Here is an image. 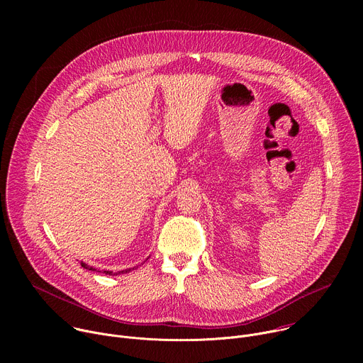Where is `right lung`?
Masks as SVG:
<instances>
[{
	"label": "right lung",
	"mask_w": 363,
	"mask_h": 363,
	"mask_svg": "<svg viewBox=\"0 0 363 363\" xmlns=\"http://www.w3.org/2000/svg\"><path fill=\"white\" fill-rule=\"evenodd\" d=\"M82 264V267L83 269H86V270H90V272H96V273H100L97 269H94V267H91V266H87L86 263H80ZM138 267V266H136ZM136 267H133V269H126V270H122V272H118V273H113V272H108V270H103V274H109V276H118V274H125V273H129L130 270H135Z\"/></svg>",
	"instance_id": "obj_1"
}]
</instances>
